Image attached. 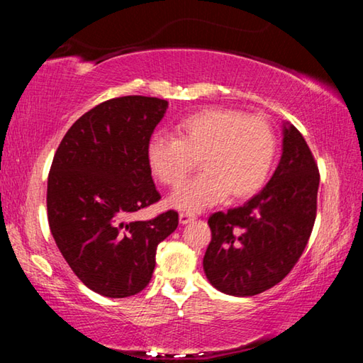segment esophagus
Returning <instances> with one entry per match:
<instances>
[{
  "mask_svg": "<svg viewBox=\"0 0 363 363\" xmlns=\"http://www.w3.org/2000/svg\"><path fill=\"white\" fill-rule=\"evenodd\" d=\"M195 218L196 216H195L194 213H181L179 214V223L181 224H189V223H192Z\"/></svg>",
  "mask_w": 363,
  "mask_h": 363,
  "instance_id": "1",
  "label": "esophagus"
}]
</instances>
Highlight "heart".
Returning a JSON list of instances; mask_svg holds the SVG:
<instances>
[{
  "label": "heart",
  "mask_w": 363,
  "mask_h": 363,
  "mask_svg": "<svg viewBox=\"0 0 363 363\" xmlns=\"http://www.w3.org/2000/svg\"><path fill=\"white\" fill-rule=\"evenodd\" d=\"M176 138L155 134L147 145L153 176L177 187L196 168L205 171L171 195L169 203L199 211L225 195L243 200L259 192L272 168L277 139L261 116L233 108H205L177 123Z\"/></svg>",
  "instance_id": "obj_1"
}]
</instances>
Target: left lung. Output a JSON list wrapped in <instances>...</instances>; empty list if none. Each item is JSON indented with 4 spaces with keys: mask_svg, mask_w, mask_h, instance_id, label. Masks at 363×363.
<instances>
[{
    "mask_svg": "<svg viewBox=\"0 0 363 363\" xmlns=\"http://www.w3.org/2000/svg\"><path fill=\"white\" fill-rule=\"evenodd\" d=\"M320 174L296 128H284V153L274 176L243 206L208 219L211 242L203 257L210 284L232 296H255L291 272L317 216Z\"/></svg>",
    "mask_w": 363,
    "mask_h": 363,
    "instance_id": "1",
    "label": "left lung"
}]
</instances>
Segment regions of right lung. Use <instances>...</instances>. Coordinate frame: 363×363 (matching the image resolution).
I'll return each instance as SVG.
<instances>
[{"label":"right lung","instance_id":"right-lung-1","mask_svg":"<svg viewBox=\"0 0 363 363\" xmlns=\"http://www.w3.org/2000/svg\"><path fill=\"white\" fill-rule=\"evenodd\" d=\"M168 101L123 96L79 116L54 155L48 177V220L57 248L83 284L107 298H128L149 285L160 242L179 214L149 220L131 213L162 199L147 145Z\"/></svg>","mask_w":363,"mask_h":363}]
</instances>
